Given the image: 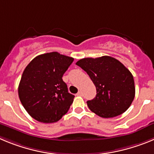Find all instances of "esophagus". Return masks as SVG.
Segmentation results:
<instances>
[{
	"label": "esophagus",
	"mask_w": 154,
	"mask_h": 154,
	"mask_svg": "<svg viewBox=\"0 0 154 154\" xmlns=\"http://www.w3.org/2000/svg\"><path fill=\"white\" fill-rule=\"evenodd\" d=\"M76 95H77V96H81L82 95V92H80V91H79V92H78V93L76 94Z\"/></svg>",
	"instance_id": "obj_1"
}]
</instances>
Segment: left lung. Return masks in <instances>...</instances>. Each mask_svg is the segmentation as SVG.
I'll return each mask as SVG.
<instances>
[{"label": "left lung", "instance_id": "1", "mask_svg": "<svg viewBox=\"0 0 154 154\" xmlns=\"http://www.w3.org/2000/svg\"><path fill=\"white\" fill-rule=\"evenodd\" d=\"M76 65L85 71L96 88V96L87 101L89 109L100 117L112 118L126 112L135 97L132 73L110 56L85 58Z\"/></svg>", "mask_w": 154, "mask_h": 154}]
</instances>
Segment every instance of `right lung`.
<instances>
[{
  "label": "right lung",
  "mask_w": 154,
  "mask_h": 154,
  "mask_svg": "<svg viewBox=\"0 0 154 154\" xmlns=\"http://www.w3.org/2000/svg\"><path fill=\"white\" fill-rule=\"evenodd\" d=\"M74 61L56 51L38 55L26 66L18 86L21 104L41 123H55L69 111L75 96L62 76Z\"/></svg>",
  "instance_id": "1"
}]
</instances>
